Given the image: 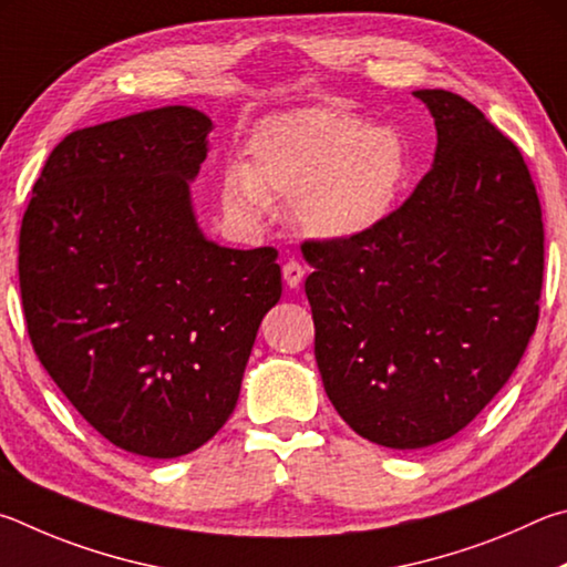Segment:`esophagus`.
<instances>
[{"instance_id":"1","label":"esophagus","mask_w":567,"mask_h":567,"mask_svg":"<svg viewBox=\"0 0 567 567\" xmlns=\"http://www.w3.org/2000/svg\"><path fill=\"white\" fill-rule=\"evenodd\" d=\"M303 276H306V268H303V264L296 261V258H291V261L284 264V281H286V286H289V289H299Z\"/></svg>"}]
</instances>
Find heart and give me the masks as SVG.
<instances>
[{"label":"heart","instance_id":"obj_1","mask_svg":"<svg viewBox=\"0 0 567 567\" xmlns=\"http://www.w3.org/2000/svg\"><path fill=\"white\" fill-rule=\"evenodd\" d=\"M246 166L221 174V206L256 224L274 198L296 202V218L321 238H351L391 216L409 172L403 138L339 109L311 106L264 118L246 142Z\"/></svg>","mask_w":567,"mask_h":567}]
</instances>
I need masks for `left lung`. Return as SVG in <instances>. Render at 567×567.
<instances>
[{"label": "left lung", "instance_id": "1", "mask_svg": "<svg viewBox=\"0 0 567 567\" xmlns=\"http://www.w3.org/2000/svg\"><path fill=\"white\" fill-rule=\"evenodd\" d=\"M413 96L439 132L431 172L371 231L301 244L323 389L355 433L399 451L451 439L503 389L545 264L520 148L458 94Z\"/></svg>", "mask_w": 567, "mask_h": 567}]
</instances>
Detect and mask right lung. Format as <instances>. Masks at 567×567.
Instances as JSON below:
<instances>
[{
	"label": "right lung",
	"instance_id": "obj_1",
	"mask_svg": "<svg viewBox=\"0 0 567 567\" xmlns=\"http://www.w3.org/2000/svg\"><path fill=\"white\" fill-rule=\"evenodd\" d=\"M212 118L192 106L79 128L49 154L19 228L29 341L109 443L176 458L234 413L281 299L274 246L206 241L188 182Z\"/></svg>",
	"mask_w": 567,
	"mask_h": 567
}]
</instances>
